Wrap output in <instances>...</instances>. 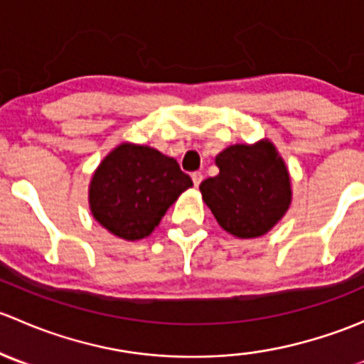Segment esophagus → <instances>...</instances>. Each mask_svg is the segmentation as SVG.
I'll return each mask as SVG.
<instances>
[{
  "label": "esophagus",
  "instance_id": "34e87169",
  "mask_svg": "<svg viewBox=\"0 0 364 364\" xmlns=\"http://www.w3.org/2000/svg\"><path fill=\"white\" fill-rule=\"evenodd\" d=\"M192 181H193V186H199L200 183H203V174H200V172H193L192 174Z\"/></svg>",
  "mask_w": 364,
  "mask_h": 364
}]
</instances>
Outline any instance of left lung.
<instances>
[{"label":"left lung","instance_id":"left-lung-1","mask_svg":"<svg viewBox=\"0 0 364 364\" xmlns=\"http://www.w3.org/2000/svg\"><path fill=\"white\" fill-rule=\"evenodd\" d=\"M215 161L218 176L199 188L218 225L241 240L269 232L292 200L291 176L273 142L229 146Z\"/></svg>","mask_w":364,"mask_h":364}]
</instances>
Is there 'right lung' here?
I'll return each mask as SVG.
<instances>
[{"label":"right lung","instance_id":"1","mask_svg":"<svg viewBox=\"0 0 364 364\" xmlns=\"http://www.w3.org/2000/svg\"><path fill=\"white\" fill-rule=\"evenodd\" d=\"M193 186L178 161L149 146L123 142L95 171L90 209L114 236L137 241L149 236L165 211Z\"/></svg>","mask_w":364,"mask_h":364}]
</instances>
